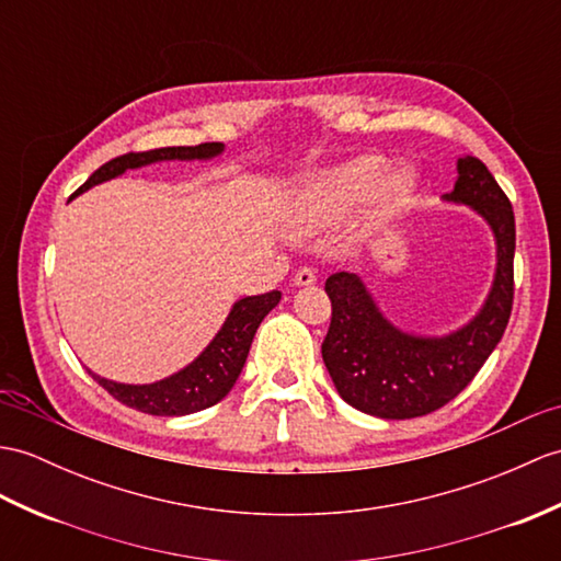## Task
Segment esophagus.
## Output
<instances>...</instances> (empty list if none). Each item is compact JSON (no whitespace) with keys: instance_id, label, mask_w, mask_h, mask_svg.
<instances>
[{"instance_id":"1","label":"esophagus","mask_w":561,"mask_h":561,"mask_svg":"<svg viewBox=\"0 0 561 561\" xmlns=\"http://www.w3.org/2000/svg\"><path fill=\"white\" fill-rule=\"evenodd\" d=\"M316 282H318V275H316V270H312V267H298L296 270V275H294L296 286H310Z\"/></svg>"}]
</instances>
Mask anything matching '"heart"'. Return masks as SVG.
I'll use <instances>...</instances> for the list:
<instances>
[{
	"label": "heart",
	"instance_id": "heart-1",
	"mask_svg": "<svg viewBox=\"0 0 561 561\" xmlns=\"http://www.w3.org/2000/svg\"><path fill=\"white\" fill-rule=\"evenodd\" d=\"M413 176L407 172L385 174V160L356 158L340 167L324 169L306 186L294 215L296 229L332 225L354 210L373 193V213L385 215L409 198Z\"/></svg>",
	"mask_w": 561,
	"mask_h": 561
}]
</instances>
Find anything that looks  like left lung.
<instances>
[{"label": "left lung", "instance_id": "obj_1", "mask_svg": "<svg viewBox=\"0 0 561 561\" xmlns=\"http://www.w3.org/2000/svg\"><path fill=\"white\" fill-rule=\"evenodd\" d=\"M457 169L459 179L445 201L473 207L497 241L490 296L466 328L447 336L401 332L377 310L354 272H334L324 282L332 322L322 342V360L340 397L377 419H419L445 407L483 368L512 316L516 249L512 203L478 158H459Z\"/></svg>", "mask_w": 561, "mask_h": 561}]
</instances>
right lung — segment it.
<instances>
[{"label":"right lung","mask_w":561,"mask_h":561,"mask_svg":"<svg viewBox=\"0 0 561 561\" xmlns=\"http://www.w3.org/2000/svg\"><path fill=\"white\" fill-rule=\"evenodd\" d=\"M225 150L221 142H201V146H179V148H158L146 152H126L122 158H114L93 172L85 184L76 191L83 193L90 186L102 184L114 176L124 174L126 169H138L162 160H210ZM282 294L270 291L260 296H245L233 304L229 318L215 334V340L207 344L203 354L195 358L184 370L164 377L152 385H122L104 380V377L90 373L107 392L131 407L136 411L150 415H186L215 407L217 401L229 394L233 382L239 380L243 363L249 358L253 336L260 322L267 312L279 304Z\"/></svg>","instance_id":"obj_1"}]
</instances>
